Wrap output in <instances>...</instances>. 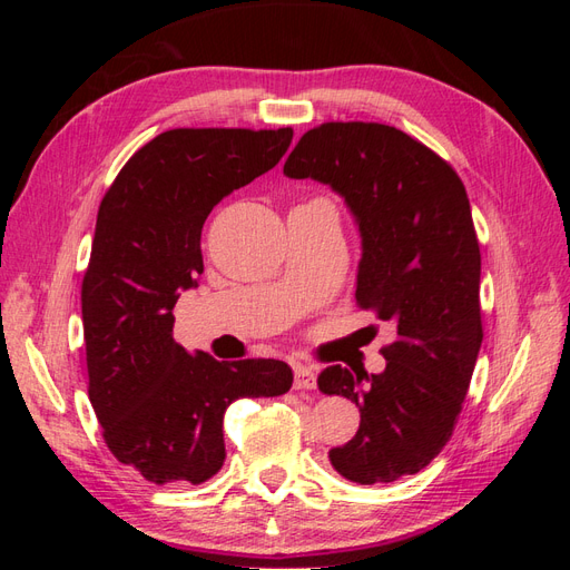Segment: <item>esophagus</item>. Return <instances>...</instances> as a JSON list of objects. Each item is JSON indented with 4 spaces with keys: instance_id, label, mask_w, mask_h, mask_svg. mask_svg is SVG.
I'll use <instances>...</instances> for the list:
<instances>
[{
    "instance_id": "esophagus-1",
    "label": "esophagus",
    "mask_w": 570,
    "mask_h": 570,
    "mask_svg": "<svg viewBox=\"0 0 570 570\" xmlns=\"http://www.w3.org/2000/svg\"><path fill=\"white\" fill-rule=\"evenodd\" d=\"M295 387L297 390H314L316 387V368L297 364L295 366Z\"/></svg>"
}]
</instances>
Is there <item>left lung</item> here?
<instances>
[{
	"mask_svg": "<svg viewBox=\"0 0 570 570\" xmlns=\"http://www.w3.org/2000/svg\"><path fill=\"white\" fill-rule=\"evenodd\" d=\"M289 178L331 185L356 216L364 256L356 304L392 321L387 366H327L325 394L361 413L356 435L327 452L358 485L413 475L450 442L482 342L480 245L465 187L450 161L385 124L331 120L306 130L285 161Z\"/></svg>",
	"mask_w": 570,
	"mask_h": 570,
	"instance_id": "1",
	"label": "left lung"
}]
</instances>
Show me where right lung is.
Listing matches in <instances>:
<instances>
[{
    "label": "right lung",
    "instance_id": "add662e5",
    "mask_svg": "<svg viewBox=\"0 0 570 570\" xmlns=\"http://www.w3.org/2000/svg\"><path fill=\"white\" fill-rule=\"evenodd\" d=\"M292 135L166 130L132 154L99 204L80 292L88 394L109 452L154 485L216 475L226 409L292 387L285 361H216L174 340V306L204 273L206 216L278 164Z\"/></svg>",
    "mask_w": 570,
    "mask_h": 570
}]
</instances>
